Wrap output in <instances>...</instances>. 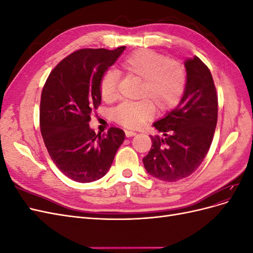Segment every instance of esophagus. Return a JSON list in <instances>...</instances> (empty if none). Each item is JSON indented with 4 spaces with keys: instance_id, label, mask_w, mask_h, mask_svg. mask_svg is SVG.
Here are the masks:
<instances>
[{
    "instance_id": "34e87169",
    "label": "esophagus",
    "mask_w": 253,
    "mask_h": 253,
    "mask_svg": "<svg viewBox=\"0 0 253 253\" xmlns=\"http://www.w3.org/2000/svg\"><path fill=\"white\" fill-rule=\"evenodd\" d=\"M136 133L135 132H132V131H126V137H133L135 136Z\"/></svg>"
}]
</instances>
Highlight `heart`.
<instances>
[{"instance_id":"b5f03b06","label":"heart","mask_w":253,"mask_h":253,"mask_svg":"<svg viewBox=\"0 0 253 253\" xmlns=\"http://www.w3.org/2000/svg\"><path fill=\"white\" fill-rule=\"evenodd\" d=\"M120 70L129 77L140 80L137 101L122 102L113 112L114 120L126 128H138L155 112L171 111L178 104L187 85V72L181 62L167 59L152 49H139L125 57ZM117 75L112 71L103 74L99 90L106 102L117 97Z\"/></svg>"}]
</instances>
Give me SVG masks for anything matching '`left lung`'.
<instances>
[{"instance_id":"1","label":"left lung","mask_w":253,"mask_h":253,"mask_svg":"<svg viewBox=\"0 0 253 253\" xmlns=\"http://www.w3.org/2000/svg\"><path fill=\"white\" fill-rule=\"evenodd\" d=\"M187 85L179 104L154 125L152 148L142 162L153 177L178 181L203 163L217 122V94L210 70L198 57L185 61Z\"/></svg>"}]
</instances>
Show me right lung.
I'll return each instance as SVG.
<instances>
[{"instance_id":"obj_1","label":"right lung","mask_w":253,"mask_h":253,"mask_svg":"<svg viewBox=\"0 0 253 253\" xmlns=\"http://www.w3.org/2000/svg\"><path fill=\"white\" fill-rule=\"evenodd\" d=\"M83 48L59 62L45 82L40 127L45 147L58 169L78 182H91L108 173L124 142L121 128L96 134L90 116L101 103V77L125 50Z\"/></svg>"}]
</instances>
